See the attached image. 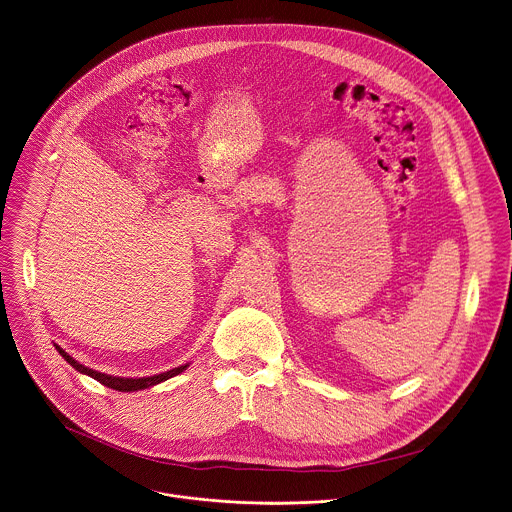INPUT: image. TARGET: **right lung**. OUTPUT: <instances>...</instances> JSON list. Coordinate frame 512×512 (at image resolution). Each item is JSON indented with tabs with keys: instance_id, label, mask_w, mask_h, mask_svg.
I'll list each match as a JSON object with an SVG mask.
<instances>
[{
	"instance_id": "add662e5",
	"label": "right lung",
	"mask_w": 512,
	"mask_h": 512,
	"mask_svg": "<svg viewBox=\"0 0 512 512\" xmlns=\"http://www.w3.org/2000/svg\"><path fill=\"white\" fill-rule=\"evenodd\" d=\"M55 347H57L58 353H60L76 371H80V373H84V375H88V377L100 381L102 385H106V387H110V389H114V391H119V393H131V391L149 389V387H153V385H159V383L171 379L174 375L182 373V371L188 367V365H180V367H174L171 371H165V373H159V375H153V377H141V379L112 377V375H106V373H98V371H94V369H90V367H84V365L78 363L74 357H70L62 347H58V345H55Z\"/></svg>"
}]
</instances>
